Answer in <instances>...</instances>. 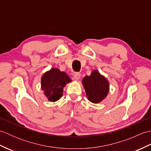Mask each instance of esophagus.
<instances>
[{"label":"esophagus","mask_w":151,"mask_h":151,"mask_svg":"<svg viewBox=\"0 0 151 151\" xmlns=\"http://www.w3.org/2000/svg\"><path fill=\"white\" fill-rule=\"evenodd\" d=\"M81 76V75L79 73H75L74 74V78H75V80H77V81L80 79Z\"/></svg>","instance_id":"34e87169"}]
</instances>
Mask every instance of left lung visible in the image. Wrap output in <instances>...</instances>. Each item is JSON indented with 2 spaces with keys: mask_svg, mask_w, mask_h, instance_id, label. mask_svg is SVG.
<instances>
[{
  "mask_svg": "<svg viewBox=\"0 0 151 151\" xmlns=\"http://www.w3.org/2000/svg\"><path fill=\"white\" fill-rule=\"evenodd\" d=\"M88 100L93 103H99L106 98L109 92V82L98 70H93L90 76L82 80Z\"/></svg>",
  "mask_w": 151,
  "mask_h": 151,
  "instance_id": "8db88e82",
  "label": "left lung"
}]
</instances>
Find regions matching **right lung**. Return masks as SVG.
I'll use <instances>...</instances> for the list:
<instances>
[{
	"label": "right lung",
	"instance_id": "obj_1",
	"mask_svg": "<svg viewBox=\"0 0 151 151\" xmlns=\"http://www.w3.org/2000/svg\"><path fill=\"white\" fill-rule=\"evenodd\" d=\"M71 82L65 72L58 68H52L43 74L41 77V89L48 100L55 102L62 97L63 88Z\"/></svg>",
	"mask_w": 151,
	"mask_h": 151
}]
</instances>
